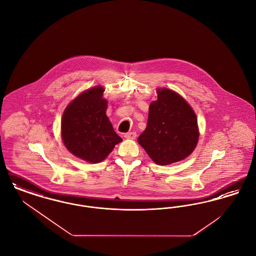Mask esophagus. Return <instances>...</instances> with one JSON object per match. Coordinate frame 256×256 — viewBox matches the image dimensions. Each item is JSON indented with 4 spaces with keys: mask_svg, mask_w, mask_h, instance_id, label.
Listing matches in <instances>:
<instances>
[{
    "mask_svg": "<svg viewBox=\"0 0 256 256\" xmlns=\"http://www.w3.org/2000/svg\"><path fill=\"white\" fill-rule=\"evenodd\" d=\"M124 138H126V139H132V140H134V139L136 138V132H126V134H124Z\"/></svg>",
    "mask_w": 256,
    "mask_h": 256,
    "instance_id": "34e87169",
    "label": "esophagus"
}]
</instances>
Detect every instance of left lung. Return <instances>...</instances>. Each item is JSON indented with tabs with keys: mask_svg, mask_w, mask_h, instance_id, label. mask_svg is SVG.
<instances>
[{
	"mask_svg": "<svg viewBox=\"0 0 256 256\" xmlns=\"http://www.w3.org/2000/svg\"><path fill=\"white\" fill-rule=\"evenodd\" d=\"M198 119L190 104L174 91L158 89L148 108L146 130L137 141L158 165H169L190 156L198 141Z\"/></svg>",
	"mask_w": 256,
	"mask_h": 256,
	"instance_id": "obj_1",
	"label": "left lung"
}]
</instances>
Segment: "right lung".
<instances>
[{"instance_id": "right-lung-1", "label": "right lung", "mask_w": 256, "mask_h": 256, "mask_svg": "<svg viewBox=\"0 0 256 256\" xmlns=\"http://www.w3.org/2000/svg\"><path fill=\"white\" fill-rule=\"evenodd\" d=\"M104 92L102 86L82 92L68 104L61 120V137L67 150L90 163L102 162L122 141L106 116Z\"/></svg>"}]
</instances>
